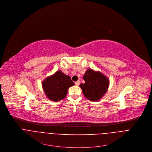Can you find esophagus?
Instances as JSON below:
<instances>
[{
    "label": "esophagus",
    "mask_w": 152,
    "mask_h": 152,
    "mask_svg": "<svg viewBox=\"0 0 152 152\" xmlns=\"http://www.w3.org/2000/svg\"><path fill=\"white\" fill-rule=\"evenodd\" d=\"M80 81L79 80H78L77 81L75 82V84L76 86H79V85H80Z\"/></svg>",
    "instance_id": "34e87169"
}]
</instances>
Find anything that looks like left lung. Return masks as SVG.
Segmentation results:
<instances>
[{
  "label": "left lung",
  "mask_w": 152,
  "mask_h": 152,
  "mask_svg": "<svg viewBox=\"0 0 152 152\" xmlns=\"http://www.w3.org/2000/svg\"><path fill=\"white\" fill-rule=\"evenodd\" d=\"M85 81L80 87L84 96L91 101H99L107 93L110 86L108 78L99 71L88 69L83 76Z\"/></svg>",
  "instance_id": "1"
}]
</instances>
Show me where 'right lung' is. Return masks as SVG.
<instances>
[{
    "label": "right lung",
    "mask_w": 152,
    "mask_h": 152,
    "mask_svg": "<svg viewBox=\"0 0 152 152\" xmlns=\"http://www.w3.org/2000/svg\"><path fill=\"white\" fill-rule=\"evenodd\" d=\"M74 84L70 76L65 74L60 70L47 77L42 82L45 95L48 99L54 102L65 98L68 88Z\"/></svg>",
    "instance_id": "add662e5"
}]
</instances>
